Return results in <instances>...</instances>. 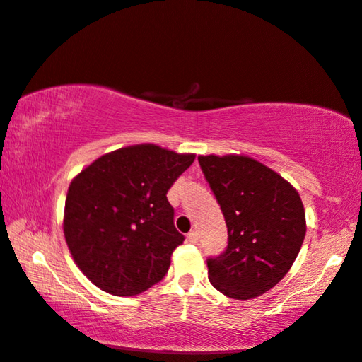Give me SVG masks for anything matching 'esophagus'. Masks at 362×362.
Listing matches in <instances>:
<instances>
[{
    "label": "esophagus",
    "instance_id": "1",
    "mask_svg": "<svg viewBox=\"0 0 362 362\" xmlns=\"http://www.w3.org/2000/svg\"><path fill=\"white\" fill-rule=\"evenodd\" d=\"M187 240L190 243H198V240H199V235H198V232L197 230H192L190 233L187 235Z\"/></svg>",
    "mask_w": 362,
    "mask_h": 362
}]
</instances>
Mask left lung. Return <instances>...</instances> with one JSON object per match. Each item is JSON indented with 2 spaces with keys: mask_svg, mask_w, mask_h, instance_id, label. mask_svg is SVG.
<instances>
[{
  "mask_svg": "<svg viewBox=\"0 0 362 362\" xmlns=\"http://www.w3.org/2000/svg\"><path fill=\"white\" fill-rule=\"evenodd\" d=\"M198 163L226 217L228 243L208 259L216 290L251 300L285 277L306 235L298 192L259 160L238 154L198 156Z\"/></svg>",
  "mask_w": 362,
  "mask_h": 362,
  "instance_id": "left-lung-1",
  "label": "left lung"
}]
</instances>
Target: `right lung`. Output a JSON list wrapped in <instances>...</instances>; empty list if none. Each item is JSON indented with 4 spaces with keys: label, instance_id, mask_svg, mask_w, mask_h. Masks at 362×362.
<instances>
[{
    "label": "right lung",
    "instance_id": "add662e5",
    "mask_svg": "<svg viewBox=\"0 0 362 362\" xmlns=\"http://www.w3.org/2000/svg\"><path fill=\"white\" fill-rule=\"evenodd\" d=\"M193 160L194 154L143 143L103 154L74 177L64 237L78 269L98 288L134 296L168 274L185 238L165 194Z\"/></svg>",
    "mask_w": 362,
    "mask_h": 362
}]
</instances>
